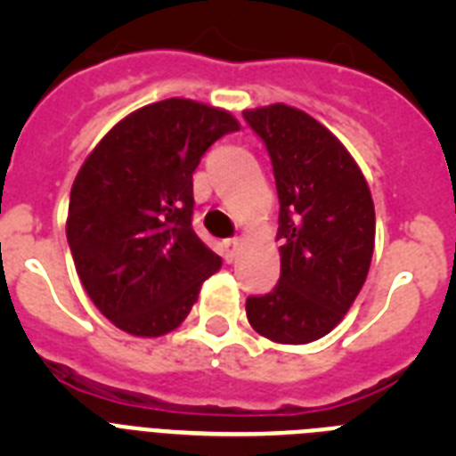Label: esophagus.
<instances>
[{
  "label": "esophagus",
  "mask_w": 456,
  "mask_h": 456,
  "mask_svg": "<svg viewBox=\"0 0 456 456\" xmlns=\"http://www.w3.org/2000/svg\"><path fill=\"white\" fill-rule=\"evenodd\" d=\"M240 247H241L240 237H231V240L224 241L225 263H232V260H235V256H237V251H240Z\"/></svg>",
  "instance_id": "34e87169"
}]
</instances>
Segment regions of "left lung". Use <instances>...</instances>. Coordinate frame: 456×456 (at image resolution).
<instances>
[{"label": "left lung", "instance_id": "obj_1", "mask_svg": "<svg viewBox=\"0 0 456 456\" xmlns=\"http://www.w3.org/2000/svg\"><path fill=\"white\" fill-rule=\"evenodd\" d=\"M276 178L281 278L248 297V324L281 345L331 333L352 308L374 253V203L349 151L320 120L283 102L247 109Z\"/></svg>", "mask_w": 456, "mask_h": 456}]
</instances>
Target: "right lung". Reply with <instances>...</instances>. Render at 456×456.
Instances as JSON below:
<instances>
[{
  "label": "right lung",
  "instance_id": "1",
  "mask_svg": "<svg viewBox=\"0 0 456 456\" xmlns=\"http://www.w3.org/2000/svg\"><path fill=\"white\" fill-rule=\"evenodd\" d=\"M240 130L231 111L168 98L136 109L84 159L66 235L75 269L120 331L178 329L221 257L191 228L193 171L216 139Z\"/></svg>",
  "mask_w": 456,
  "mask_h": 456
}]
</instances>
